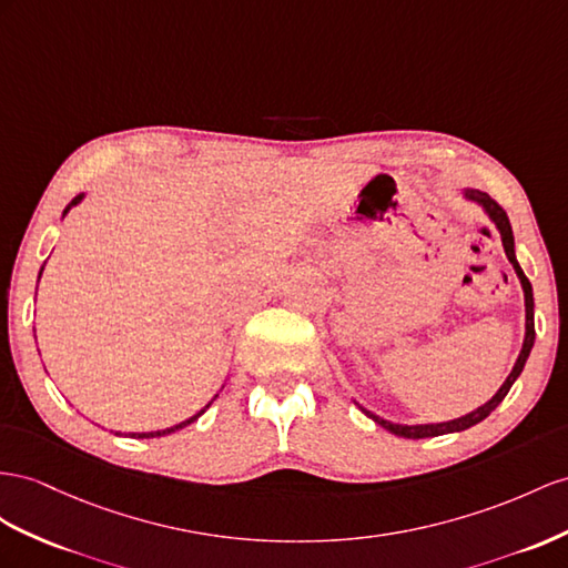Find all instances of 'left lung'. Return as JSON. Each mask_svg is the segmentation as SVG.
Instances as JSON below:
<instances>
[{
	"label": "left lung",
	"instance_id": "1",
	"mask_svg": "<svg viewBox=\"0 0 568 568\" xmlns=\"http://www.w3.org/2000/svg\"><path fill=\"white\" fill-rule=\"evenodd\" d=\"M463 196L468 199V201L479 203V206H483L485 213L489 215V221H491L494 225H497V230H499L504 252H506L508 261H511V266H514V271H516V275H518L520 285H523V295H526V338H523L520 355H518V359H516V365H514L511 374H508L506 382L501 384V388H499L497 394H494L485 405H479L477 410H473V413H468V415L456 417V419H448V423H436V425H396V423H388V419H384V417H379V415L369 413L367 408H362V405H359L362 413H365L367 417H372L376 425L388 429L390 434H396V436H405V439H427V436H442V434H450V432H463V429H470V427L477 425V423H483V419L506 398L508 388L514 386V382L520 376L523 367H526V359H528V355H530V351H532V343H535V312H532V310H535V302H532V285H530V281L526 278V273H523V268H520V264H518V258H516V252H514V230H511V223H508V215H506V211L499 206L497 201H494L489 194L479 192V189H463Z\"/></svg>",
	"mask_w": 568,
	"mask_h": 568
}]
</instances>
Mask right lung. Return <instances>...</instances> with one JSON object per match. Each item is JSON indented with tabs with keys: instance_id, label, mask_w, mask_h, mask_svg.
<instances>
[{
	"instance_id": "add662e5",
	"label": "right lung",
	"mask_w": 568,
	"mask_h": 568,
	"mask_svg": "<svg viewBox=\"0 0 568 568\" xmlns=\"http://www.w3.org/2000/svg\"><path fill=\"white\" fill-rule=\"evenodd\" d=\"M81 199H83V194H79L74 201H71L69 203V206L64 209V215L71 211V206H77V203H81ZM42 268H45V266H42ZM42 268H40V275H42ZM40 275H38V281H40ZM211 405V403H209ZM209 405H206V408H209ZM206 408H203L201 413H196L194 417H189V419H184V423H180V425H174V427H168V429H158V432H141V434H129V436H132V439H153V436H165V434H172V432H178V429H182V427H186V425H192L194 423V419H199L203 413H206Z\"/></svg>"
}]
</instances>
